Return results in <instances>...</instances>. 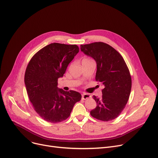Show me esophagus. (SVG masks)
<instances>
[{
    "mask_svg": "<svg viewBox=\"0 0 158 158\" xmlns=\"http://www.w3.org/2000/svg\"><path fill=\"white\" fill-rule=\"evenodd\" d=\"M90 97H91V95L88 94H82V99H83V100H86L87 99L90 98Z\"/></svg>",
    "mask_w": 158,
    "mask_h": 158,
    "instance_id": "1",
    "label": "esophagus"
}]
</instances>
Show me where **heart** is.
I'll use <instances>...</instances> for the list:
<instances>
[{
	"label": "heart",
	"mask_w": 158,
	"mask_h": 158,
	"mask_svg": "<svg viewBox=\"0 0 158 158\" xmlns=\"http://www.w3.org/2000/svg\"><path fill=\"white\" fill-rule=\"evenodd\" d=\"M90 60V59H84L83 60Z\"/></svg>",
	"instance_id": "obj_1"
}]
</instances>
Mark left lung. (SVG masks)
Listing matches in <instances>:
<instances>
[{
    "instance_id": "obj_1",
    "label": "left lung",
    "mask_w": 158,
    "mask_h": 158,
    "mask_svg": "<svg viewBox=\"0 0 158 158\" xmlns=\"http://www.w3.org/2000/svg\"><path fill=\"white\" fill-rule=\"evenodd\" d=\"M81 50L95 60V80L104 87L102 98L93 96L97 106L90 114L102 121H112L125 108L131 91L132 79L127 64L118 51L105 43L81 45Z\"/></svg>"
}]
</instances>
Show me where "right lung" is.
<instances>
[{"mask_svg":"<svg viewBox=\"0 0 158 158\" xmlns=\"http://www.w3.org/2000/svg\"><path fill=\"white\" fill-rule=\"evenodd\" d=\"M75 44L52 43L37 52L27 66L24 83L35 112L44 120L59 123L69 117L74 105L81 99L77 92L64 91L57 81L79 52Z\"/></svg>","mask_w":158,"mask_h":158,"instance_id":"obj_1","label":"right lung"}]
</instances>
